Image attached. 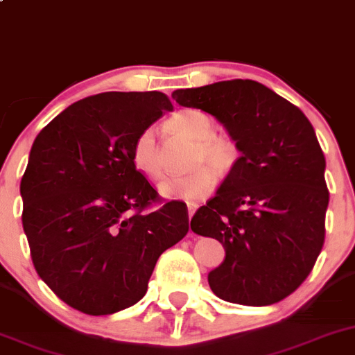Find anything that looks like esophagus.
I'll use <instances>...</instances> for the list:
<instances>
[{"mask_svg": "<svg viewBox=\"0 0 355 355\" xmlns=\"http://www.w3.org/2000/svg\"><path fill=\"white\" fill-rule=\"evenodd\" d=\"M187 208H189V220H191V218H192V215H194L196 208H198V205H194V202H189Z\"/></svg>", "mask_w": 355, "mask_h": 355, "instance_id": "1", "label": "esophagus"}]
</instances>
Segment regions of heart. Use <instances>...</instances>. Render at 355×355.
<instances>
[{"label":"heart","instance_id":"b5f03b06","mask_svg":"<svg viewBox=\"0 0 355 355\" xmlns=\"http://www.w3.org/2000/svg\"><path fill=\"white\" fill-rule=\"evenodd\" d=\"M166 126L170 132L194 142L191 164L199 168L185 177L163 182L159 185L161 196L168 199L201 201L215 187L216 178L211 168L220 175L229 173L239 161V144L229 133L215 132V119L201 109H182L168 119ZM132 164L142 177L150 182L157 180L163 175L156 133L153 128L142 130L133 140Z\"/></svg>","mask_w":355,"mask_h":355}]
</instances>
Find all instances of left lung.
I'll return each instance as SVG.
<instances>
[{
  "label": "left lung",
  "instance_id": "8db88e82",
  "mask_svg": "<svg viewBox=\"0 0 355 355\" xmlns=\"http://www.w3.org/2000/svg\"><path fill=\"white\" fill-rule=\"evenodd\" d=\"M184 107L215 116L237 140L239 161L191 229L215 237L225 260L208 274L230 304L272 305L314 269L326 236V159L307 116L251 79L177 90Z\"/></svg>",
  "mask_w": 355,
  "mask_h": 355
}]
</instances>
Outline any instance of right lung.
<instances>
[{"label": "right lung", "instance_id": "1", "mask_svg": "<svg viewBox=\"0 0 355 355\" xmlns=\"http://www.w3.org/2000/svg\"><path fill=\"white\" fill-rule=\"evenodd\" d=\"M161 92H105L74 102L40 132L20 182L34 269L72 309L107 315L147 291L157 258L189 232L132 164V146L163 111Z\"/></svg>", "mask_w": 355, "mask_h": 355}]
</instances>
